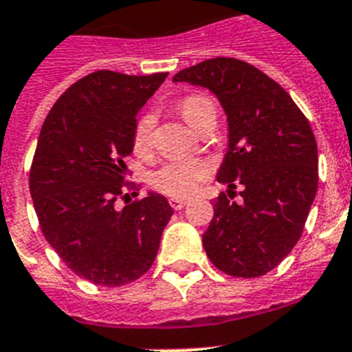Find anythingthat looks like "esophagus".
<instances>
[{"instance_id":"34e87169","label":"esophagus","mask_w":352,"mask_h":352,"mask_svg":"<svg viewBox=\"0 0 352 352\" xmlns=\"http://www.w3.org/2000/svg\"><path fill=\"white\" fill-rule=\"evenodd\" d=\"M186 204H188V200L186 199H170V206L175 209V211H179V209L184 208Z\"/></svg>"}]
</instances>
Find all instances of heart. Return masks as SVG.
I'll use <instances>...</instances> for the list:
<instances>
[{
	"mask_svg": "<svg viewBox=\"0 0 352 352\" xmlns=\"http://www.w3.org/2000/svg\"><path fill=\"white\" fill-rule=\"evenodd\" d=\"M179 112L182 114L188 123L195 131L199 129L206 118L214 116L217 109L211 98L204 94H191L181 100L179 103ZM152 131L153 118L150 114H144L135 121L134 132H132V150L135 155H146L152 146ZM209 175L208 162L199 161V159H190V161H170L164 162L159 170H155L150 177V184L161 193L181 199L188 197L197 190L199 182H202Z\"/></svg>",
	"mask_w": 352,
	"mask_h": 352,
	"instance_id": "heart-1",
	"label": "heart"
}]
</instances>
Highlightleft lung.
Listing matches in <instances>:
<instances>
[{"mask_svg": "<svg viewBox=\"0 0 352 352\" xmlns=\"http://www.w3.org/2000/svg\"><path fill=\"white\" fill-rule=\"evenodd\" d=\"M173 82L211 91L227 114L229 143L217 173L221 193L202 243L217 268L259 277L276 268L302 234L318 186V152L309 121L292 96L258 67L217 57L186 67Z\"/></svg>", "mask_w": 352, "mask_h": 352, "instance_id": "8db88e82", "label": "left lung"}]
</instances>
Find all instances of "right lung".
<instances>
[{"label":"right lung","instance_id":"right-lung-1","mask_svg":"<svg viewBox=\"0 0 352 352\" xmlns=\"http://www.w3.org/2000/svg\"><path fill=\"white\" fill-rule=\"evenodd\" d=\"M166 76L94 71L67 87L41 129L30 170L41 231L67 268L94 285L123 286L146 274L173 214L153 191L116 206L135 116Z\"/></svg>","mask_w":352,"mask_h":352}]
</instances>
